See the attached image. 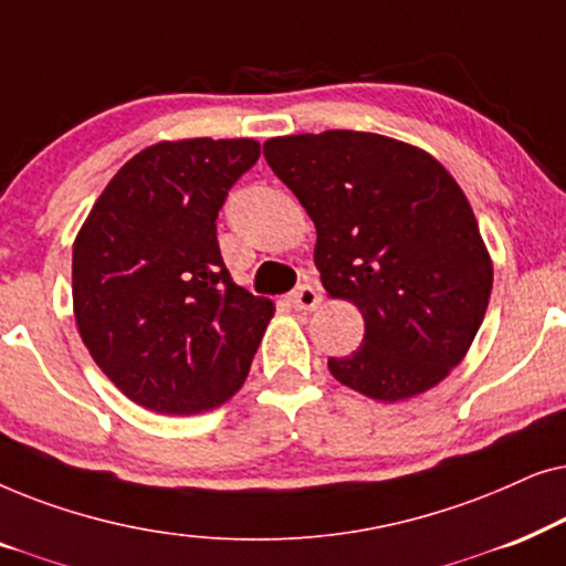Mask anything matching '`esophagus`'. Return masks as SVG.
<instances>
[{
	"label": "esophagus",
	"mask_w": 566,
	"mask_h": 566,
	"mask_svg": "<svg viewBox=\"0 0 566 566\" xmlns=\"http://www.w3.org/2000/svg\"><path fill=\"white\" fill-rule=\"evenodd\" d=\"M289 301L296 312H314V308L322 304V293H319V289H314V285L306 283V285H301L298 291H293Z\"/></svg>",
	"instance_id": "obj_1"
}]
</instances>
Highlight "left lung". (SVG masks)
I'll list each match as a JSON object with an SVG mask.
<instances>
[{
  "label": "left lung",
  "instance_id": "1",
  "mask_svg": "<svg viewBox=\"0 0 566 566\" xmlns=\"http://www.w3.org/2000/svg\"><path fill=\"white\" fill-rule=\"evenodd\" d=\"M262 151L312 216L327 296L366 322L329 374L389 405L438 386L467 358L492 293L490 250L453 175L368 130L277 136Z\"/></svg>",
  "mask_w": 566,
  "mask_h": 566
}]
</instances>
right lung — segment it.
Wrapping results in <instances>:
<instances>
[{
	"mask_svg": "<svg viewBox=\"0 0 566 566\" xmlns=\"http://www.w3.org/2000/svg\"><path fill=\"white\" fill-rule=\"evenodd\" d=\"M254 138H177L130 157L76 231L74 319L138 407L203 415L242 389L275 304L231 283L216 219Z\"/></svg>",
	"mask_w": 566,
	"mask_h": 566,
	"instance_id": "1",
	"label": "right lung"
}]
</instances>
